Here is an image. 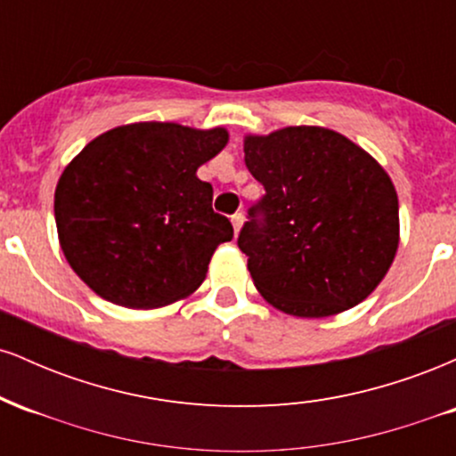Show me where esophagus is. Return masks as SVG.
<instances>
[{"mask_svg":"<svg viewBox=\"0 0 456 456\" xmlns=\"http://www.w3.org/2000/svg\"><path fill=\"white\" fill-rule=\"evenodd\" d=\"M242 223H244V214L242 212H235L233 216H232V224H233L235 235H238L240 229H242Z\"/></svg>","mask_w":456,"mask_h":456,"instance_id":"1","label":"esophagus"}]
</instances>
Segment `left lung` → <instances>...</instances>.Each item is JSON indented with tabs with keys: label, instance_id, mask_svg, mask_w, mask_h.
I'll use <instances>...</instances> for the list:
<instances>
[{
	"label": "left lung",
	"instance_id": "left-lung-1",
	"mask_svg": "<svg viewBox=\"0 0 456 456\" xmlns=\"http://www.w3.org/2000/svg\"><path fill=\"white\" fill-rule=\"evenodd\" d=\"M244 162L265 197L238 246L264 300L319 319L373 294L399 248V199L384 167L323 126L246 134Z\"/></svg>",
	"mask_w": 456,
	"mask_h": 456
}]
</instances>
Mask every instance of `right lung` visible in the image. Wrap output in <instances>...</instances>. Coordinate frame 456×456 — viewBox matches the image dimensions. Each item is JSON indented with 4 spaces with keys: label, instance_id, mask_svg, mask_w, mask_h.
Wrapping results in <instances>:
<instances>
[{
    "label": "right lung",
    "instance_id": "obj_1",
    "mask_svg": "<svg viewBox=\"0 0 456 456\" xmlns=\"http://www.w3.org/2000/svg\"><path fill=\"white\" fill-rule=\"evenodd\" d=\"M229 143L227 128L134 122L92 139L61 171L55 224L64 257L96 296L160 308L206 281L233 238L197 169Z\"/></svg>",
    "mask_w": 456,
    "mask_h": 456
}]
</instances>
